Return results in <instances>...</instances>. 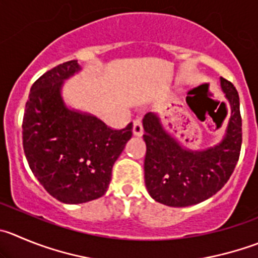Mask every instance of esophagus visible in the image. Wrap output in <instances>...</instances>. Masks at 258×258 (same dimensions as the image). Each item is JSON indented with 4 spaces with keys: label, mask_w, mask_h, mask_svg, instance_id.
I'll list each match as a JSON object with an SVG mask.
<instances>
[{
    "label": "esophagus",
    "mask_w": 258,
    "mask_h": 258,
    "mask_svg": "<svg viewBox=\"0 0 258 258\" xmlns=\"http://www.w3.org/2000/svg\"><path fill=\"white\" fill-rule=\"evenodd\" d=\"M143 124L141 119H136L133 122V133L134 136H142L143 134Z\"/></svg>",
    "instance_id": "obj_1"
}]
</instances>
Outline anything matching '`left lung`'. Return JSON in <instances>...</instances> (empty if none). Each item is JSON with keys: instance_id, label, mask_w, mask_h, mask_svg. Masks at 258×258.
Here are the masks:
<instances>
[{"instance_id": "obj_1", "label": "left lung", "mask_w": 258, "mask_h": 258, "mask_svg": "<svg viewBox=\"0 0 258 258\" xmlns=\"http://www.w3.org/2000/svg\"><path fill=\"white\" fill-rule=\"evenodd\" d=\"M220 83L232 112L225 138L213 148L186 151L164 132L157 115L144 116V180L149 195L161 204L181 208L207 200L227 183L237 166L242 146L239 96L232 82L222 77Z\"/></svg>"}]
</instances>
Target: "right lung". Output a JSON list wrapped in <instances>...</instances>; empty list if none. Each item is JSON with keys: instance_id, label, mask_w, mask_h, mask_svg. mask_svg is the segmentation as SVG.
<instances>
[{"instance_id": "obj_1", "label": "right lung", "mask_w": 258, "mask_h": 258, "mask_svg": "<svg viewBox=\"0 0 258 258\" xmlns=\"http://www.w3.org/2000/svg\"><path fill=\"white\" fill-rule=\"evenodd\" d=\"M78 70L77 60H68L40 76L31 86L23 119L30 170L53 198L66 204H81L106 192L112 166L133 134L132 122L114 129L64 106L60 86Z\"/></svg>"}]
</instances>
